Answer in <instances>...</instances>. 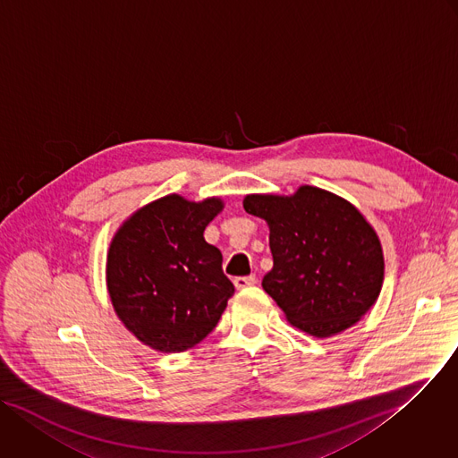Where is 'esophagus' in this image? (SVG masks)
<instances>
[{"instance_id": "1", "label": "esophagus", "mask_w": 458, "mask_h": 458, "mask_svg": "<svg viewBox=\"0 0 458 458\" xmlns=\"http://www.w3.org/2000/svg\"><path fill=\"white\" fill-rule=\"evenodd\" d=\"M254 284H256V276H254V274H249V276H238V278H234V287H236L238 291L247 289V287H250V285H254Z\"/></svg>"}]
</instances>
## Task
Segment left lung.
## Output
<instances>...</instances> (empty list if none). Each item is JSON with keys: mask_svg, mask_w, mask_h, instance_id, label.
Wrapping results in <instances>:
<instances>
[{"mask_svg": "<svg viewBox=\"0 0 458 458\" xmlns=\"http://www.w3.org/2000/svg\"><path fill=\"white\" fill-rule=\"evenodd\" d=\"M243 209L268 224L274 265L261 287L294 327L328 337L370 310L385 258L376 231L350 202L303 186L293 197L249 195Z\"/></svg>", "mask_w": 458, "mask_h": 458, "instance_id": "obj_1", "label": "left lung"}]
</instances>
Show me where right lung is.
<instances>
[{"label":"right lung","instance_id":"add662e5","mask_svg":"<svg viewBox=\"0 0 458 458\" xmlns=\"http://www.w3.org/2000/svg\"><path fill=\"white\" fill-rule=\"evenodd\" d=\"M222 200L167 195L139 209L112 240L106 284L130 332L160 352H184L218 323L234 294L222 252L204 240Z\"/></svg>","mask_w":458,"mask_h":458}]
</instances>
